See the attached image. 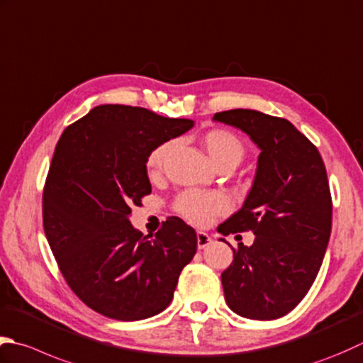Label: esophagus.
Returning a JSON list of instances; mask_svg holds the SVG:
<instances>
[{
  "mask_svg": "<svg viewBox=\"0 0 363 363\" xmlns=\"http://www.w3.org/2000/svg\"><path fill=\"white\" fill-rule=\"evenodd\" d=\"M211 242H212V239H211L208 233H204V231L196 233V245H198V248H200V250H203V248L208 247Z\"/></svg>",
  "mask_w": 363,
  "mask_h": 363,
  "instance_id": "esophagus-1",
  "label": "esophagus"
}]
</instances>
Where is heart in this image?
<instances>
[{
	"label": "heart",
	"instance_id": "b5f03b06",
	"mask_svg": "<svg viewBox=\"0 0 363 363\" xmlns=\"http://www.w3.org/2000/svg\"><path fill=\"white\" fill-rule=\"evenodd\" d=\"M201 143L209 154L211 160L216 163V167L223 163H233L239 165L245 154V146L238 135L225 129H214L204 133ZM173 143H163L157 146L147 157V172L151 176L159 174L163 168L167 157L172 152ZM174 209L179 216H182L190 223L206 225L218 214L228 211V200L220 194L201 190H186L176 198Z\"/></svg>",
	"mask_w": 363,
	"mask_h": 363
}]
</instances>
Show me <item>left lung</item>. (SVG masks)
<instances>
[{"label": "left lung", "instance_id": "left-lung-1", "mask_svg": "<svg viewBox=\"0 0 363 363\" xmlns=\"http://www.w3.org/2000/svg\"><path fill=\"white\" fill-rule=\"evenodd\" d=\"M259 147L245 201L218 233L248 231L222 274L225 301L239 316L271 321L289 313L313 285L332 230L328 173L318 149L289 121L257 110L216 113ZM226 242L225 239H220Z\"/></svg>", "mask_w": 363, "mask_h": 363}]
</instances>
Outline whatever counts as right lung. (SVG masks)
I'll return each mask as SVG.
<instances>
[{"label": "right lung", "instance_id": "add662e5", "mask_svg": "<svg viewBox=\"0 0 363 363\" xmlns=\"http://www.w3.org/2000/svg\"><path fill=\"white\" fill-rule=\"evenodd\" d=\"M194 124L105 104L62 132L42 198L44 231L67 285L97 313L137 321L172 302L196 233L168 217L155 236H143L129 217L151 194L149 154Z\"/></svg>", "mask_w": 363, "mask_h": 363}]
</instances>
